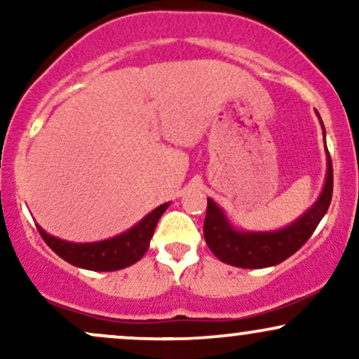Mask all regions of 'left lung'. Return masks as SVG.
<instances>
[{
  "label": "left lung",
  "instance_id": "8db88e82",
  "mask_svg": "<svg viewBox=\"0 0 359 359\" xmlns=\"http://www.w3.org/2000/svg\"><path fill=\"white\" fill-rule=\"evenodd\" d=\"M324 128V126H323ZM332 199V162L327 151V177L324 191L312 209L294 224L275 233H241L233 229L216 203L208 199L204 219V238L221 262L240 269H266L299 251L306 245L317 224L327 212Z\"/></svg>",
  "mask_w": 359,
  "mask_h": 359
}]
</instances>
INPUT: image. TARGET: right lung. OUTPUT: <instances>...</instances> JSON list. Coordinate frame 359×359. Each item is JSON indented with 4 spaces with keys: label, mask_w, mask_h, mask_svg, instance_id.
I'll return each instance as SVG.
<instances>
[{
    "label": "right lung",
    "mask_w": 359,
    "mask_h": 359,
    "mask_svg": "<svg viewBox=\"0 0 359 359\" xmlns=\"http://www.w3.org/2000/svg\"><path fill=\"white\" fill-rule=\"evenodd\" d=\"M167 208L168 203L158 205L130 231L100 243L77 245V243L62 241L59 238L50 236L40 226H36V229L48 248H52V251H55L62 259L71 265L94 271H114L133 265L147 253L156 222Z\"/></svg>",
    "instance_id": "right-lung-1"
}]
</instances>
